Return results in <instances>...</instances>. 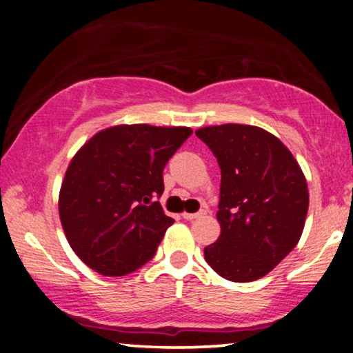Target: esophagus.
Segmentation results:
<instances>
[{
  "label": "esophagus",
  "instance_id": "obj_1",
  "mask_svg": "<svg viewBox=\"0 0 353 353\" xmlns=\"http://www.w3.org/2000/svg\"><path fill=\"white\" fill-rule=\"evenodd\" d=\"M204 214H205V210H199V212H182V217L188 219V221H192V219L204 216Z\"/></svg>",
  "mask_w": 353,
  "mask_h": 353
}]
</instances>
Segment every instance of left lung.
Segmentation results:
<instances>
[{
  "instance_id": "1",
  "label": "left lung",
  "mask_w": 353,
  "mask_h": 353,
  "mask_svg": "<svg viewBox=\"0 0 353 353\" xmlns=\"http://www.w3.org/2000/svg\"><path fill=\"white\" fill-rule=\"evenodd\" d=\"M196 136L221 168V236L204 249L221 277H264L297 245L309 210L301 165L279 137L249 124L208 125Z\"/></svg>"
}]
</instances>
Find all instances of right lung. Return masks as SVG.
<instances>
[{
    "mask_svg": "<svg viewBox=\"0 0 353 353\" xmlns=\"http://www.w3.org/2000/svg\"><path fill=\"white\" fill-rule=\"evenodd\" d=\"M192 129L119 124L96 132L68 165L59 219L89 269L121 277L151 261L174 219L159 202L163 171Z\"/></svg>",
    "mask_w": 353,
    "mask_h": 353,
    "instance_id": "right-lung-1",
    "label": "right lung"
}]
</instances>
